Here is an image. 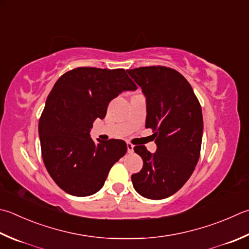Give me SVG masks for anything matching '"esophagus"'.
<instances>
[{"mask_svg": "<svg viewBox=\"0 0 249 249\" xmlns=\"http://www.w3.org/2000/svg\"><path fill=\"white\" fill-rule=\"evenodd\" d=\"M126 147H128V153H133V145L131 143H128L126 144Z\"/></svg>", "mask_w": 249, "mask_h": 249, "instance_id": "34e87169", "label": "esophagus"}]
</instances>
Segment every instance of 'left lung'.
Returning a JSON list of instances; mask_svg holds the SVG:
<instances>
[{
  "label": "left lung",
  "mask_w": 249,
  "mask_h": 249,
  "mask_svg": "<svg viewBox=\"0 0 249 249\" xmlns=\"http://www.w3.org/2000/svg\"><path fill=\"white\" fill-rule=\"evenodd\" d=\"M146 96V123L156 153L134 146L143 168L131 176L133 187L149 199H163L179 191L197 165L203 139V114L189 81L166 66L126 70Z\"/></svg>",
  "instance_id": "left-lung-1"
}]
</instances>
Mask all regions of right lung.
<instances>
[{
	"instance_id": "right-lung-1",
	"label": "right lung",
	"mask_w": 249,
	"mask_h": 249,
	"mask_svg": "<svg viewBox=\"0 0 249 249\" xmlns=\"http://www.w3.org/2000/svg\"><path fill=\"white\" fill-rule=\"evenodd\" d=\"M137 90L124 69L78 67L65 72L52 89L39 121L46 170L60 189L89 196L104 185L110 168L126 153V143L90 138L94 120L106 116L109 102Z\"/></svg>"
}]
</instances>
